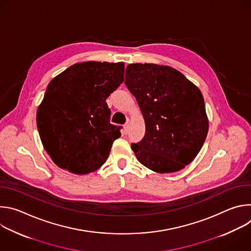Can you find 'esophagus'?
Listing matches in <instances>:
<instances>
[{"label":"esophagus","instance_id":"esophagus-1","mask_svg":"<svg viewBox=\"0 0 251 251\" xmlns=\"http://www.w3.org/2000/svg\"><path fill=\"white\" fill-rule=\"evenodd\" d=\"M124 129H125V132L127 133V132H128V129H129V122H126V123L124 124Z\"/></svg>","mask_w":251,"mask_h":251}]
</instances>
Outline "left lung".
Here are the masks:
<instances>
[{"mask_svg": "<svg viewBox=\"0 0 251 251\" xmlns=\"http://www.w3.org/2000/svg\"><path fill=\"white\" fill-rule=\"evenodd\" d=\"M125 76L146 125L144 138L131 145L138 161L162 174L184 169L201 149L208 131L201 92L170 66L132 63Z\"/></svg>", "mask_w": 251, "mask_h": 251, "instance_id": "8db88e82", "label": "left lung"}]
</instances>
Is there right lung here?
Listing matches in <instances>:
<instances>
[{"label":"right lung","instance_id":"add662e5","mask_svg":"<svg viewBox=\"0 0 251 251\" xmlns=\"http://www.w3.org/2000/svg\"><path fill=\"white\" fill-rule=\"evenodd\" d=\"M124 80V63H75L48 85L37 112L45 150L61 169L83 175L100 168L121 126L110 123L106 103Z\"/></svg>","mask_w":251,"mask_h":251}]
</instances>
